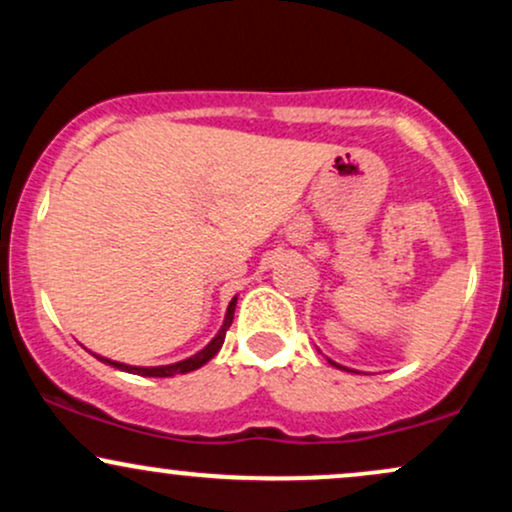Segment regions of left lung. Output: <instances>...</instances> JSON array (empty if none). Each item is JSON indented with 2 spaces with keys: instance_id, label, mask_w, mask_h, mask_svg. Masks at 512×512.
<instances>
[{
  "instance_id": "left-lung-1",
  "label": "left lung",
  "mask_w": 512,
  "mask_h": 512,
  "mask_svg": "<svg viewBox=\"0 0 512 512\" xmlns=\"http://www.w3.org/2000/svg\"><path fill=\"white\" fill-rule=\"evenodd\" d=\"M332 363V366H337V368H342V366H339V363H334V361H330ZM344 370H349V368H344Z\"/></svg>"
}]
</instances>
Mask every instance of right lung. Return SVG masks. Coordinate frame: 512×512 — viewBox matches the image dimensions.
I'll return each mask as SVG.
<instances>
[{
  "instance_id": "add662e5",
  "label": "right lung",
  "mask_w": 512,
  "mask_h": 512,
  "mask_svg": "<svg viewBox=\"0 0 512 512\" xmlns=\"http://www.w3.org/2000/svg\"><path fill=\"white\" fill-rule=\"evenodd\" d=\"M236 301H238V298H233V301L228 303V310H226V320H223V325H221L219 334H216V337L211 339V342H209L207 346H204V349L199 351V354L190 356V358H185V361L170 363V366L142 368V366H127V363H117V361H110V358H103V356H96V358H101V361L110 363V366L117 368V370H125V373H134V375H146V378H173V375H180V373H190V370H197V368H202L204 363L211 361V358H214L216 354H219V349H221L223 339H226V332H228V327H231V322H233V313H236Z\"/></svg>"
}]
</instances>
